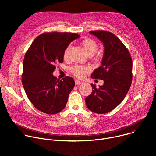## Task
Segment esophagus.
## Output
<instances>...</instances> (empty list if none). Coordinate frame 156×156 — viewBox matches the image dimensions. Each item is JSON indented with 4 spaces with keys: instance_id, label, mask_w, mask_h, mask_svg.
<instances>
[{
    "instance_id": "34e87169",
    "label": "esophagus",
    "mask_w": 156,
    "mask_h": 156,
    "mask_svg": "<svg viewBox=\"0 0 156 156\" xmlns=\"http://www.w3.org/2000/svg\"><path fill=\"white\" fill-rule=\"evenodd\" d=\"M75 84H76V85H79V84H81L83 83L82 81H79V80H76L75 81Z\"/></svg>"
}]
</instances>
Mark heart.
Wrapping results in <instances>:
<instances>
[{
  "label": "heart",
  "mask_w": 156,
  "mask_h": 156,
  "mask_svg": "<svg viewBox=\"0 0 156 156\" xmlns=\"http://www.w3.org/2000/svg\"><path fill=\"white\" fill-rule=\"evenodd\" d=\"M81 44L84 51H86V54L88 55V56L93 55L98 48V44L97 42L91 38H85L81 41ZM70 49V46L66 47V48L65 49L63 54V57L65 60H69ZM94 60L98 62H99L101 60V55L100 54H96L94 57ZM71 71L72 73L76 77L83 78L86 74V73L88 71V69L84 66L75 65L72 68Z\"/></svg>",
  "instance_id": "b5f03b06"
}]
</instances>
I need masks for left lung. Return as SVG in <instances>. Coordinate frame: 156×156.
Listing matches in <instances>:
<instances>
[{
  "label": "left lung",
  "mask_w": 156,
  "mask_h": 156,
  "mask_svg": "<svg viewBox=\"0 0 156 156\" xmlns=\"http://www.w3.org/2000/svg\"><path fill=\"white\" fill-rule=\"evenodd\" d=\"M103 44L101 65L91 77L104 81L98 87L91 84V94L86 98L87 107L96 114H105L117 107L128 92L132 81V59L122 41L113 33L105 31H90Z\"/></svg>",
  "instance_id": "obj_1"
}]
</instances>
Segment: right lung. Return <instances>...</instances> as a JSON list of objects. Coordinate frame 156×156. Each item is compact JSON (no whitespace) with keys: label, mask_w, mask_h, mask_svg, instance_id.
Returning a JSON list of instances; mask_svg holds the SVG:
<instances>
[{"label":"right lung","mask_w":156,"mask_h":156,"mask_svg":"<svg viewBox=\"0 0 156 156\" xmlns=\"http://www.w3.org/2000/svg\"><path fill=\"white\" fill-rule=\"evenodd\" d=\"M80 35L71 33H46L38 36L27 51L22 84L28 98L41 112L57 114L65 108L75 86L74 80H62L53 75L55 65L63 63L65 49Z\"/></svg>","instance_id":"right-lung-1"}]
</instances>
